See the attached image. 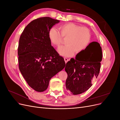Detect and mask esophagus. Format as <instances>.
I'll return each mask as SVG.
<instances>
[{
    "label": "esophagus",
    "instance_id": "1",
    "mask_svg": "<svg viewBox=\"0 0 120 120\" xmlns=\"http://www.w3.org/2000/svg\"><path fill=\"white\" fill-rule=\"evenodd\" d=\"M64 60L65 63H67L68 61L69 60V59H68V58H67V57H64Z\"/></svg>",
    "mask_w": 120,
    "mask_h": 120
}]
</instances>
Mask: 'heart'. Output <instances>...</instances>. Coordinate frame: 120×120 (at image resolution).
Segmentation results:
<instances>
[{
  "label": "heart",
  "mask_w": 120,
  "mask_h": 120,
  "mask_svg": "<svg viewBox=\"0 0 120 120\" xmlns=\"http://www.w3.org/2000/svg\"><path fill=\"white\" fill-rule=\"evenodd\" d=\"M60 33L56 28L52 27L49 32L50 42L55 46L59 47L63 38L66 39V45L58 50L59 53L64 56H71L84 50L90 40V32L88 28L81 27L74 23H67L59 27Z\"/></svg>",
  "instance_id": "obj_1"
}]
</instances>
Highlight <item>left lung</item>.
Returning <instances> with one entry per match:
<instances>
[{
    "mask_svg": "<svg viewBox=\"0 0 120 120\" xmlns=\"http://www.w3.org/2000/svg\"><path fill=\"white\" fill-rule=\"evenodd\" d=\"M101 60V48L99 43L95 41L90 43L85 50L78 53L75 59H71L65 67L68 74L67 90L73 95L88 90L100 73Z\"/></svg>",
    "mask_w": 120,
    "mask_h": 120,
    "instance_id": "8db88e82",
    "label": "left lung"
}]
</instances>
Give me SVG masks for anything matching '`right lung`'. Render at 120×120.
Here are the masks:
<instances>
[{
  "label": "right lung",
  "instance_id": "obj_1",
  "mask_svg": "<svg viewBox=\"0 0 120 120\" xmlns=\"http://www.w3.org/2000/svg\"><path fill=\"white\" fill-rule=\"evenodd\" d=\"M60 20L49 17L35 19L25 27L18 47L19 69L35 91L45 90L51 79L65 67L64 58L51 45L50 28Z\"/></svg>",
  "mask_w": 120,
  "mask_h": 120
}]
</instances>
